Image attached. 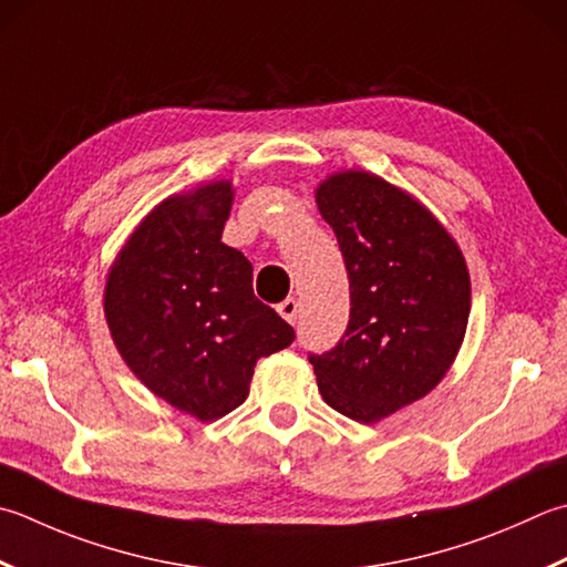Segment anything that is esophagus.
Masks as SVG:
<instances>
[{
  "instance_id": "1",
  "label": "esophagus",
  "mask_w": 567,
  "mask_h": 567,
  "mask_svg": "<svg viewBox=\"0 0 567 567\" xmlns=\"http://www.w3.org/2000/svg\"><path fill=\"white\" fill-rule=\"evenodd\" d=\"M277 312L282 315L285 321H290V324H295L297 321V315H299V302L295 297H287L282 305H277Z\"/></svg>"
}]
</instances>
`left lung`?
Instances as JSON below:
<instances>
[{
  "mask_svg": "<svg viewBox=\"0 0 567 567\" xmlns=\"http://www.w3.org/2000/svg\"><path fill=\"white\" fill-rule=\"evenodd\" d=\"M315 198L347 262L351 317L309 363L327 405L371 425L445 379L467 331L470 270L447 228L381 176L337 172Z\"/></svg>",
  "mask_w": 567,
  "mask_h": 567,
  "instance_id": "1",
  "label": "left lung"
}]
</instances>
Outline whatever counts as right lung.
<instances>
[{
    "mask_svg": "<svg viewBox=\"0 0 567 567\" xmlns=\"http://www.w3.org/2000/svg\"><path fill=\"white\" fill-rule=\"evenodd\" d=\"M228 179L166 196L107 270L110 337L150 391L202 423L246 403L258 359L295 329L252 295V265L226 246Z\"/></svg>",
    "mask_w": 567,
    "mask_h": 567,
    "instance_id": "obj_1",
    "label": "right lung"
}]
</instances>
